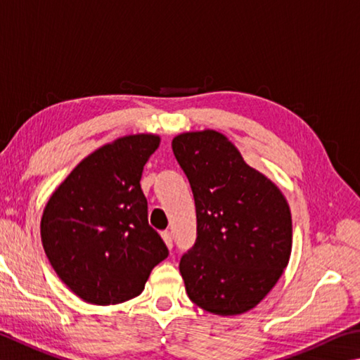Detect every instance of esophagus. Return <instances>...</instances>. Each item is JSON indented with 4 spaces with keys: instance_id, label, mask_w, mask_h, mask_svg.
<instances>
[{
    "instance_id": "34e87169",
    "label": "esophagus",
    "mask_w": 360,
    "mask_h": 360,
    "mask_svg": "<svg viewBox=\"0 0 360 360\" xmlns=\"http://www.w3.org/2000/svg\"><path fill=\"white\" fill-rule=\"evenodd\" d=\"M162 238H163V240H165V244H167L168 248L173 247V234H172V233H169V231H163V233H162Z\"/></svg>"
}]
</instances>
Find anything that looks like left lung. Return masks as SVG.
<instances>
[{"label": "left lung", "instance_id": "8db88e82", "mask_svg": "<svg viewBox=\"0 0 360 360\" xmlns=\"http://www.w3.org/2000/svg\"><path fill=\"white\" fill-rule=\"evenodd\" d=\"M172 148L197 209V239L179 263L186 291L202 310L240 315L264 299L288 266V202L215 130L181 134Z\"/></svg>", "mask_w": 360, "mask_h": 360}]
</instances>
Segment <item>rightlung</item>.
I'll use <instances>...</instances> for the list:
<instances>
[{
    "label": "right lung",
    "instance_id": "obj_1",
    "mask_svg": "<svg viewBox=\"0 0 360 360\" xmlns=\"http://www.w3.org/2000/svg\"><path fill=\"white\" fill-rule=\"evenodd\" d=\"M158 135L117 139L83 159L51 195L41 220L45 255L84 302L121 304L145 290L149 274L168 257L148 224L143 167Z\"/></svg>",
    "mask_w": 360,
    "mask_h": 360
}]
</instances>
